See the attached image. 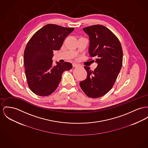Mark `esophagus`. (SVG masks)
<instances>
[{
	"label": "esophagus",
	"instance_id": "obj_1",
	"mask_svg": "<svg viewBox=\"0 0 148 148\" xmlns=\"http://www.w3.org/2000/svg\"><path fill=\"white\" fill-rule=\"evenodd\" d=\"M72 66H73V67H76L78 66V64H76V63H73V64H72Z\"/></svg>",
	"mask_w": 148,
	"mask_h": 148
}]
</instances>
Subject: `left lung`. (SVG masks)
<instances>
[{"instance_id": "1", "label": "left lung", "mask_w": 148, "mask_h": 148, "mask_svg": "<svg viewBox=\"0 0 148 148\" xmlns=\"http://www.w3.org/2000/svg\"><path fill=\"white\" fill-rule=\"evenodd\" d=\"M83 30L89 35L90 56L95 58L91 61L98 66L94 71L84 67L88 76L79 85L88 97L98 98L113 88L122 66L123 51L117 37L107 27L95 25Z\"/></svg>"}]
</instances>
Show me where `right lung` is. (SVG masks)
Wrapping results in <instances>:
<instances>
[{"label": "right lung", "mask_w": 148, "mask_h": 148, "mask_svg": "<svg viewBox=\"0 0 148 148\" xmlns=\"http://www.w3.org/2000/svg\"><path fill=\"white\" fill-rule=\"evenodd\" d=\"M74 28L48 24L36 31L24 51V65L28 86L35 94L46 97L57 88L64 71L72 68L71 63L53 66V51L61 48Z\"/></svg>", "instance_id": "1"}]
</instances>
